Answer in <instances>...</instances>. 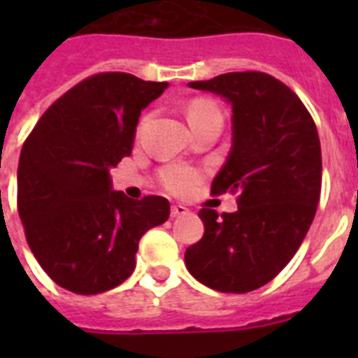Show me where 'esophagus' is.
<instances>
[{
  "instance_id": "obj_1",
  "label": "esophagus",
  "mask_w": 358,
  "mask_h": 358,
  "mask_svg": "<svg viewBox=\"0 0 358 358\" xmlns=\"http://www.w3.org/2000/svg\"><path fill=\"white\" fill-rule=\"evenodd\" d=\"M188 208L186 206H181V204H176V206H172V210H170V215L172 217H182V215L188 213Z\"/></svg>"
}]
</instances>
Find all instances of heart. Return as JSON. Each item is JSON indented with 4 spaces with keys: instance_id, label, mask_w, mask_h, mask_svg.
I'll list each match as a JSON object with an SVG mask.
<instances>
[{
    "instance_id": "1",
    "label": "heart",
    "mask_w": 358,
    "mask_h": 358,
    "mask_svg": "<svg viewBox=\"0 0 358 358\" xmlns=\"http://www.w3.org/2000/svg\"><path fill=\"white\" fill-rule=\"evenodd\" d=\"M186 115H188L189 125H195V123L206 122L210 118H220V110L208 100L197 98V100H192L188 103ZM159 181L169 192L182 195L195 188L199 181V172L194 169H188V166H182V164H169V166L159 170Z\"/></svg>"
}]
</instances>
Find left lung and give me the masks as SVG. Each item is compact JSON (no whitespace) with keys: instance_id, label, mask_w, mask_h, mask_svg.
Masks as SVG:
<instances>
[{"instance_id":"1","label":"left lung","mask_w":358,"mask_h":358,"mask_svg":"<svg viewBox=\"0 0 358 358\" xmlns=\"http://www.w3.org/2000/svg\"><path fill=\"white\" fill-rule=\"evenodd\" d=\"M188 85L231 103L233 145L211 194H236L238 210L199 211L204 235L186 249V268L218 292H251L283 271L314 220L322 172L317 129L299 96L267 73H224Z\"/></svg>"}]
</instances>
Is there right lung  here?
I'll return each mask as SVG.
<instances>
[{
	"mask_svg": "<svg viewBox=\"0 0 358 358\" xmlns=\"http://www.w3.org/2000/svg\"><path fill=\"white\" fill-rule=\"evenodd\" d=\"M169 87L107 71L73 85L46 109L21 148L17 211L44 273L69 292L115 289L136 267L141 236L166 222L159 195L110 192L109 170L131 156L141 110Z\"/></svg>",
	"mask_w": 358,
	"mask_h": 358,
	"instance_id": "obj_1",
	"label": "right lung"
}]
</instances>
